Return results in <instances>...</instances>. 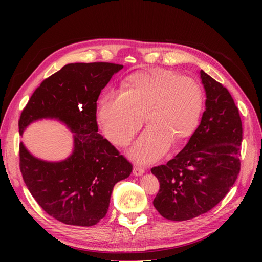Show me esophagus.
Here are the masks:
<instances>
[{
  "label": "esophagus",
  "mask_w": 262,
  "mask_h": 262,
  "mask_svg": "<svg viewBox=\"0 0 262 262\" xmlns=\"http://www.w3.org/2000/svg\"><path fill=\"white\" fill-rule=\"evenodd\" d=\"M144 173V168L141 166H134L133 167V175L134 176H142Z\"/></svg>",
  "instance_id": "34e87169"
}]
</instances>
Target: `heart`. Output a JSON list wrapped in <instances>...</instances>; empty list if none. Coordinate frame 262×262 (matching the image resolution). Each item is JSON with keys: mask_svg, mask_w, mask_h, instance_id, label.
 Segmentation results:
<instances>
[{"mask_svg": "<svg viewBox=\"0 0 262 262\" xmlns=\"http://www.w3.org/2000/svg\"><path fill=\"white\" fill-rule=\"evenodd\" d=\"M203 94L193 78L169 70L146 69L130 74L122 92L105 93L98 101V120L113 143L123 146L143 125L148 128L131 148L142 163L154 162L191 136L199 124Z\"/></svg>", "mask_w": 262, "mask_h": 262, "instance_id": "heart-1", "label": "heart"}]
</instances>
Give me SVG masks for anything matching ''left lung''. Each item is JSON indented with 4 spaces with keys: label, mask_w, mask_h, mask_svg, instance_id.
<instances>
[{
    "label": "left lung",
    "mask_w": 262,
    "mask_h": 262,
    "mask_svg": "<svg viewBox=\"0 0 262 262\" xmlns=\"http://www.w3.org/2000/svg\"><path fill=\"white\" fill-rule=\"evenodd\" d=\"M200 76L207 100L199 126L172 160L150 169L160 181L153 204L170 221L209 212L231 190L241 170L238 108L223 85L202 70Z\"/></svg>",
    "instance_id": "1"
}]
</instances>
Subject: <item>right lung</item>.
Instances as JSON below:
<instances>
[{
    "label": "right lung",
    "instance_id": "1",
    "mask_svg": "<svg viewBox=\"0 0 262 262\" xmlns=\"http://www.w3.org/2000/svg\"><path fill=\"white\" fill-rule=\"evenodd\" d=\"M123 66L70 63L37 87L19 118V133L42 118L58 119L74 132V149L62 162H46L19 144L23 179L46 213L62 223L92 226L105 217L118 181L132 165L98 132L97 99Z\"/></svg>",
    "mask_w": 262,
    "mask_h": 262
}]
</instances>
